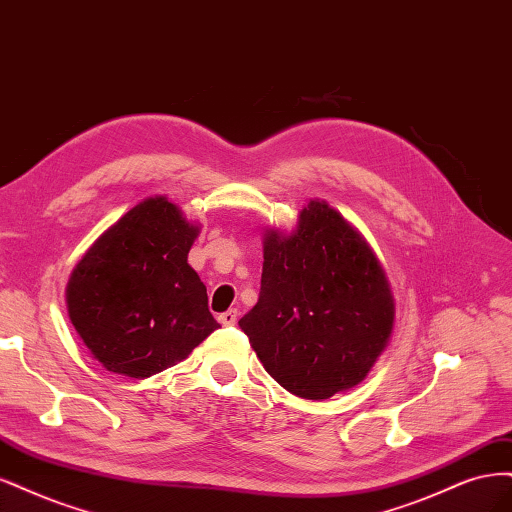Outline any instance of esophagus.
Listing matches in <instances>:
<instances>
[{"label": "esophagus", "instance_id": "obj_1", "mask_svg": "<svg viewBox=\"0 0 512 512\" xmlns=\"http://www.w3.org/2000/svg\"><path fill=\"white\" fill-rule=\"evenodd\" d=\"M236 321H238V310H236V308H229V310L223 312V315H219V323L225 325V327L234 325Z\"/></svg>", "mask_w": 512, "mask_h": 512}]
</instances>
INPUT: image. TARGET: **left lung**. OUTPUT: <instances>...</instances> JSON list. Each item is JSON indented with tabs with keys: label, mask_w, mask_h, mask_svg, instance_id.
Returning <instances> with one entry per match:
<instances>
[{
	"label": "left lung",
	"mask_w": 512,
	"mask_h": 512,
	"mask_svg": "<svg viewBox=\"0 0 512 512\" xmlns=\"http://www.w3.org/2000/svg\"><path fill=\"white\" fill-rule=\"evenodd\" d=\"M393 319L381 261L338 210L310 200L291 234H263L259 300L238 325L280 387L327 400L359 385Z\"/></svg>",
	"instance_id": "obj_1"
}]
</instances>
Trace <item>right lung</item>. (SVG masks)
Masks as SVG:
<instances>
[{"label":"right lung","mask_w":512,"mask_h":512,"mask_svg":"<svg viewBox=\"0 0 512 512\" xmlns=\"http://www.w3.org/2000/svg\"><path fill=\"white\" fill-rule=\"evenodd\" d=\"M197 234L168 197H148L76 263L65 289L68 315L108 372L153 376L219 327L206 285L187 263Z\"/></svg>","instance_id":"1"}]
</instances>
